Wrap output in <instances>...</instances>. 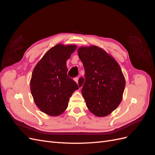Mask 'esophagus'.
Instances as JSON below:
<instances>
[{"label":"esophagus","mask_w":155,"mask_h":155,"mask_svg":"<svg viewBox=\"0 0 155 155\" xmlns=\"http://www.w3.org/2000/svg\"><path fill=\"white\" fill-rule=\"evenodd\" d=\"M78 80H79V78H74V81H76V82L78 83V85H79V84H78Z\"/></svg>","instance_id":"esophagus-1"}]
</instances>
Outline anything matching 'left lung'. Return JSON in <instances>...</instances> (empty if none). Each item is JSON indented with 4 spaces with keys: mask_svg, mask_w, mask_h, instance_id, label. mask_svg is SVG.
<instances>
[{
    "mask_svg": "<svg viewBox=\"0 0 155 155\" xmlns=\"http://www.w3.org/2000/svg\"><path fill=\"white\" fill-rule=\"evenodd\" d=\"M79 59L85 70V78L79 79V87L86 105L97 117L111 114L123 97L125 79L121 67L111 55L95 45L80 46Z\"/></svg>",
    "mask_w": 155,
    "mask_h": 155,
    "instance_id": "obj_1",
    "label": "left lung"
}]
</instances>
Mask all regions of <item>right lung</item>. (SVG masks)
<instances>
[{"instance_id": "obj_1", "label": "right lung", "mask_w": 155, "mask_h": 155, "mask_svg": "<svg viewBox=\"0 0 155 155\" xmlns=\"http://www.w3.org/2000/svg\"><path fill=\"white\" fill-rule=\"evenodd\" d=\"M75 45L58 44L48 50L33 70L30 91L37 107L51 116L67 109L70 97L79 88L67 76V60L76 50Z\"/></svg>"}]
</instances>
